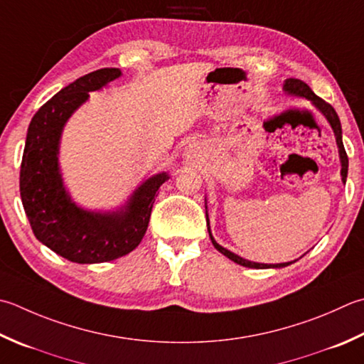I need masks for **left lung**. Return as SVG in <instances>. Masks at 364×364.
Instances as JSON below:
<instances>
[{
	"label": "left lung",
	"instance_id": "obj_1",
	"mask_svg": "<svg viewBox=\"0 0 364 364\" xmlns=\"http://www.w3.org/2000/svg\"><path fill=\"white\" fill-rule=\"evenodd\" d=\"M282 90L287 96L308 99V101L312 105H314L316 109L326 118V121H328L331 129L334 132V137H336V145H338L339 161H341V180H343V183L346 184L347 170H348V158H347V153H346L344 145H343V127H341V121H339L336 110H334L330 104H326L323 99H320L318 96H316L314 91H312L304 82L298 80V78H287V80H284ZM205 210H206L205 211L206 213V227H208V233H210L213 246H215L220 254L225 255V257L230 259L232 262L238 263V265H241V267L259 268V269H263V268H284V267H289L290 263L296 262V260H294V262H284V263H259V262H252V260L240 257L238 254H235V252L229 251V249H225L224 246H220L219 243H216V240H215V237H213L211 229H210V218H208V206H206V198H205Z\"/></svg>",
	"mask_w": 364,
	"mask_h": 364
}]
</instances>
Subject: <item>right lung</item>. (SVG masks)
Listing matches in <instances>:
<instances>
[{"instance_id": "right-lung-1", "label": "right lung", "mask_w": 364, "mask_h": 364, "mask_svg": "<svg viewBox=\"0 0 364 364\" xmlns=\"http://www.w3.org/2000/svg\"><path fill=\"white\" fill-rule=\"evenodd\" d=\"M123 75L117 68L90 73L46 102L28 127L20 167V197L31 229L42 245L75 263H102L123 257L140 245L148 229L158 191L170 175L141 181L115 210L97 211L77 205L64 186L60 145L64 126L91 91H101Z\"/></svg>"}]
</instances>
